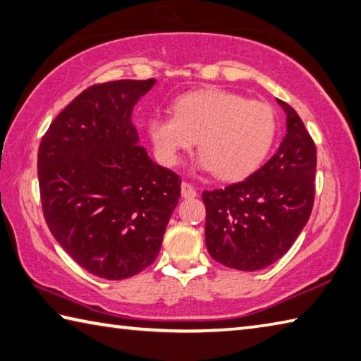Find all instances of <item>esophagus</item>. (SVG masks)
Listing matches in <instances>:
<instances>
[{
	"label": "esophagus",
	"instance_id": "obj_1",
	"mask_svg": "<svg viewBox=\"0 0 361 361\" xmlns=\"http://www.w3.org/2000/svg\"><path fill=\"white\" fill-rule=\"evenodd\" d=\"M197 192H195V189L192 185H189V183L183 181L181 183V197L183 199H194Z\"/></svg>",
	"mask_w": 361,
	"mask_h": 361
}]
</instances>
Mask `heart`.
I'll use <instances>...</instances> for the list:
<instances>
[{
  "label": "heart",
  "mask_w": 361,
  "mask_h": 361,
  "mask_svg": "<svg viewBox=\"0 0 361 361\" xmlns=\"http://www.w3.org/2000/svg\"><path fill=\"white\" fill-rule=\"evenodd\" d=\"M173 116H153L148 139L164 166L173 167L199 140V164L224 181L251 175L267 158L278 130L274 110L226 90H200L173 102Z\"/></svg>",
  "instance_id": "1"
}]
</instances>
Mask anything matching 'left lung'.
Wrapping results in <instances>:
<instances>
[{"label": "left lung", "mask_w": 361, "mask_h": 361, "mask_svg": "<svg viewBox=\"0 0 361 361\" xmlns=\"http://www.w3.org/2000/svg\"><path fill=\"white\" fill-rule=\"evenodd\" d=\"M278 104L286 135L271 159L243 181L202 194L208 252L235 270L257 271L283 257L312 212L316 145L298 114Z\"/></svg>", "instance_id": "1"}]
</instances>
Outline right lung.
Listing matches in <instances>:
<instances>
[{
    "label": "right lung",
    "instance_id": "add662e5",
    "mask_svg": "<svg viewBox=\"0 0 361 361\" xmlns=\"http://www.w3.org/2000/svg\"><path fill=\"white\" fill-rule=\"evenodd\" d=\"M156 80L93 85L58 115L37 153L44 218L72 259L120 281L158 257L181 180L139 145L133 109Z\"/></svg>",
    "mask_w": 361,
    "mask_h": 361
}]
</instances>
